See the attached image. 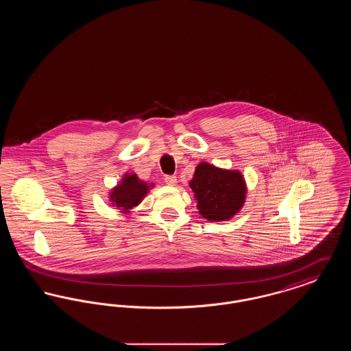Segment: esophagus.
Here are the masks:
<instances>
[{
	"label": "esophagus",
	"instance_id": "1",
	"mask_svg": "<svg viewBox=\"0 0 351 351\" xmlns=\"http://www.w3.org/2000/svg\"><path fill=\"white\" fill-rule=\"evenodd\" d=\"M176 180H178V179H176L175 176H166V178H165V182H166V184L169 185V186H175L176 183H178Z\"/></svg>",
	"mask_w": 351,
	"mask_h": 351
}]
</instances>
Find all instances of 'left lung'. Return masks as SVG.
<instances>
[{"mask_svg": "<svg viewBox=\"0 0 351 351\" xmlns=\"http://www.w3.org/2000/svg\"><path fill=\"white\" fill-rule=\"evenodd\" d=\"M188 184L201 217L208 221H229L245 205L247 184L238 169L219 168L201 162Z\"/></svg>", "mask_w": 351, "mask_h": 351, "instance_id": "8db88e82", "label": "left lung"}]
</instances>
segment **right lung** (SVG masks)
<instances>
[{"label":"right lung","mask_w":351,"mask_h":351,"mask_svg":"<svg viewBox=\"0 0 351 351\" xmlns=\"http://www.w3.org/2000/svg\"><path fill=\"white\" fill-rule=\"evenodd\" d=\"M154 186L155 184L139 179L135 172H126L119 183L110 189L109 200L119 213L129 216Z\"/></svg>","instance_id":"1"}]
</instances>
